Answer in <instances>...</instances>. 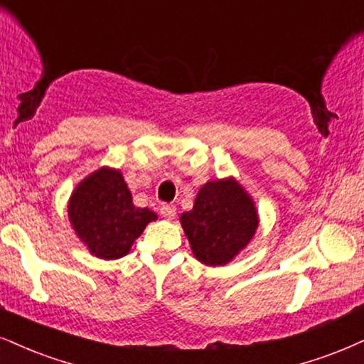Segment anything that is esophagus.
<instances>
[{
  "instance_id": "obj_1",
  "label": "esophagus",
  "mask_w": 364,
  "mask_h": 364,
  "mask_svg": "<svg viewBox=\"0 0 364 364\" xmlns=\"http://www.w3.org/2000/svg\"><path fill=\"white\" fill-rule=\"evenodd\" d=\"M160 214L165 219H173L175 214H177V209H175V205H172V204H165L160 208Z\"/></svg>"
}]
</instances>
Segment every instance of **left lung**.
<instances>
[{
  "label": "left lung",
  "instance_id": "obj_1",
  "mask_svg": "<svg viewBox=\"0 0 364 364\" xmlns=\"http://www.w3.org/2000/svg\"><path fill=\"white\" fill-rule=\"evenodd\" d=\"M192 255L208 267L232 262L257 235L258 209L235 177L208 181L181 216Z\"/></svg>",
  "mask_w": 364,
  "mask_h": 364
}]
</instances>
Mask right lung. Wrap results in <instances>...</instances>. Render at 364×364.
Segmentation results:
<instances>
[{
    "mask_svg": "<svg viewBox=\"0 0 364 364\" xmlns=\"http://www.w3.org/2000/svg\"><path fill=\"white\" fill-rule=\"evenodd\" d=\"M75 235L89 253L101 259H118L129 253L138 236L156 214L133 204L123 173L101 167L84 177L67 203Z\"/></svg>",
    "mask_w": 364,
    "mask_h": 364,
    "instance_id": "right-lung-1",
    "label": "right lung"
}]
</instances>
